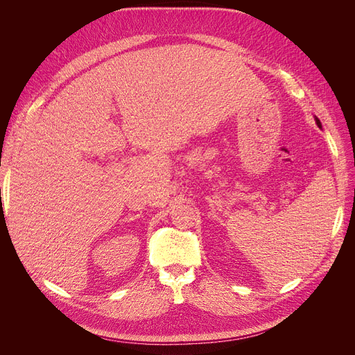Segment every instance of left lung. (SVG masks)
<instances>
[{"label":"left lung","instance_id":"obj_1","mask_svg":"<svg viewBox=\"0 0 355 355\" xmlns=\"http://www.w3.org/2000/svg\"><path fill=\"white\" fill-rule=\"evenodd\" d=\"M315 121H317V125H318V127H321V123H320L318 118H315Z\"/></svg>","mask_w":355,"mask_h":355}]
</instances>
